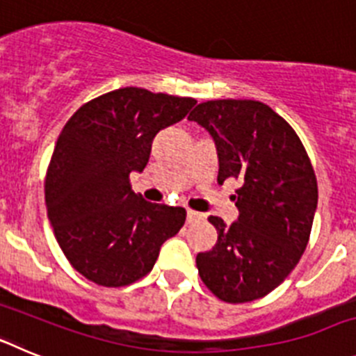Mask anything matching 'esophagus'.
Returning a JSON list of instances; mask_svg holds the SVG:
<instances>
[{
    "label": "esophagus",
    "instance_id": "34e87169",
    "mask_svg": "<svg viewBox=\"0 0 356 356\" xmlns=\"http://www.w3.org/2000/svg\"><path fill=\"white\" fill-rule=\"evenodd\" d=\"M200 219H203V216H201L200 212L187 210V222H196V221H200Z\"/></svg>",
    "mask_w": 356,
    "mask_h": 356
}]
</instances>
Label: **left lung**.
<instances>
[{
  "instance_id": "left-lung-1",
  "label": "left lung",
  "mask_w": 356,
  "mask_h": 356,
  "mask_svg": "<svg viewBox=\"0 0 356 356\" xmlns=\"http://www.w3.org/2000/svg\"><path fill=\"white\" fill-rule=\"evenodd\" d=\"M216 143L217 181H241L238 219L217 228L216 246L197 253L203 284L226 303H246L275 291L300 262L317 209V181L291 124L253 99L200 103L188 115Z\"/></svg>"
}]
</instances>
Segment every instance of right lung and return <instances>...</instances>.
Wrapping results in <instances>:
<instances>
[{
  "label": "right lung",
  "instance_id": "1",
  "mask_svg": "<svg viewBox=\"0 0 356 356\" xmlns=\"http://www.w3.org/2000/svg\"><path fill=\"white\" fill-rule=\"evenodd\" d=\"M194 105L193 97L124 87L65 122L46 175V207L58 246L94 284L124 287L146 276L184 226L185 209L144 201L130 172L144 171L155 135Z\"/></svg>",
  "mask_w": 356,
  "mask_h": 356
}]
</instances>
